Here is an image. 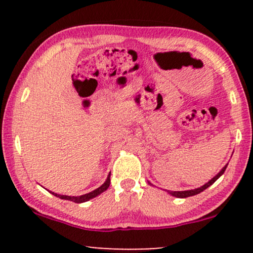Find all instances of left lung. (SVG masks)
I'll list each match as a JSON object with an SVG mask.
<instances>
[{
	"mask_svg": "<svg viewBox=\"0 0 253 253\" xmlns=\"http://www.w3.org/2000/svg\"><path fill=\"white\" fill-rule=\"evenodd\" d=\"M227 166H228V164L224 166V167L221 169V170L217 172V174L214 176V177L212 178V179H210L209 182L207 183H205V184L204 185H202V186H199V188H197V189H193V190H185V191H167L169 195L170 196H172V197H176V198H188V197H191V196H196V195H198V193H200V192H203L204 190H206L207 188H209V186H211L213 184L214 182L216 181L217 178L220 177L221 175H223V172H224V170H226V168H227ZM148 182V184L150 185H153L152 184V183L150 182V181H147ZM154 186V185H153Z\"/></svg>",
	"mask_w": 253,
	"mask_h": 253,
	"instance_id": "1",
	"label": "left lung"
}]
</instances>
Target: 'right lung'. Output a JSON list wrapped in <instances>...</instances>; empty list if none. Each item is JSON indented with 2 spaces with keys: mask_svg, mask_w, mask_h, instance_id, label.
Instances as JSON below:
<instances>
[{
  "mask_svg": "<svg viewBox=\"0 0 253 253\" xmlns=\"http://www.w3.org/2000/svg\"><path fill=\"white\" fill-rule=\"evenodd\" d=\"M110 174L108 175V177L105 181V183L101 186H99L98 189L93 190V191L88 192V193H85V195L83 196H65V195H58V193H55V192H51L49 191L51 195H54L55 197H58L60 199H65V200H70V202H74V203H77V204H81V203H85V202H88L89 199L92 198H95L96 196L101 195L102 192H105L107 189L109 188V184H110V178H109Z\"/></svg>",
  "mask_w": 253,
  "mask_h": 253,
  "instance_id": "obj_1",
  "label": "right lung"
}]
</instances>
